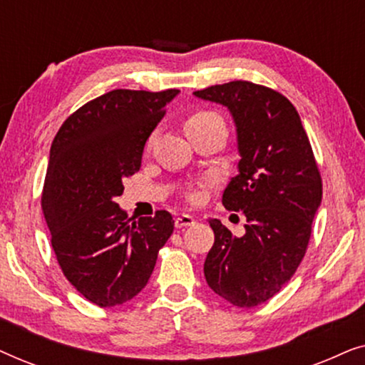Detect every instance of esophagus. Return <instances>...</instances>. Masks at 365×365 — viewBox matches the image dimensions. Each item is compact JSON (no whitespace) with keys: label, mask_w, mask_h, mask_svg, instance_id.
<instances>
[{"label":"esophagus","mask_w":365,"mask_h":365,"mask_svg":"<svg viewBox=\"0 0 365 365\" xmlns=\"http://www.w3.org/2000/svg\"><path fill=\"white\" fill-rule=\"evenodd\" d=\"M174 224H176L178 229H181V227L192 226V224H196V219H194L192 216H189V214H181V216L176 217V221H174Z\"/></svg>","instance_id":"1"}]
</instances>
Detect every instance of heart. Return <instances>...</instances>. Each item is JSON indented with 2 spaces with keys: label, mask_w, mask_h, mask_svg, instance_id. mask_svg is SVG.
Segmentation results:
<instances>
[{
  "label": "heart",
  "mask_w": 365,
  "mask_h": 365,
  "mask_svg": "<svg viewBox=\"0 0 365 365\" xmlns=\"http://www.w3.org/2000/svg\"><path fill=\"white\" fill-rule=\"evenodd\" d=\"M212 119H219V116H216V114H214V113H207V111L196 113V114H192V116H189V118H187V121H186V128L197 126V124H202V123L212 121Z\"/></svg>",
  "instance_id": "1"
}]
</instances>
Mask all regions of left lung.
<instances>
[{
  "instance_id": "1",
  "label": "left lung",
  "mask_w": 365,
  "mask_h": 365,
  "mask_svg": "<svg viewBox=\"0 0 365 365\" xmlns=\"http://www.w3.org/2000/svg\"><path fill=\"white\" fill-rule=\"evenodd\" d=\"M194 96L231 113L241 159L222 204L247 219L241 237L209 219L214 244L204 277L227 302L254 307L281 291L301 264L322 201L321 174L299 113L281 93L231 81Z\"/></svg>"
}]
</instances>
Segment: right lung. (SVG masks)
Returning <instances> with one entry per match:
<instances>
[{"label": "right lung", "instance_id": "obj_1", "mask_svg": "<svg viewBox=\"0 0 365 365\" xmlns=\"http://www.w3.org/2000/svg\"><path fill=\"white\" fill-rule=\"evenodd\" d=\"M179 89H114L84 104L49 149L41 206L61 271L89 302L114 307L146 287L173 234L168 211L129 222L116 197Z\"/></svg>", "mask_w": 365, "mask_h": 365}]
</instances>
